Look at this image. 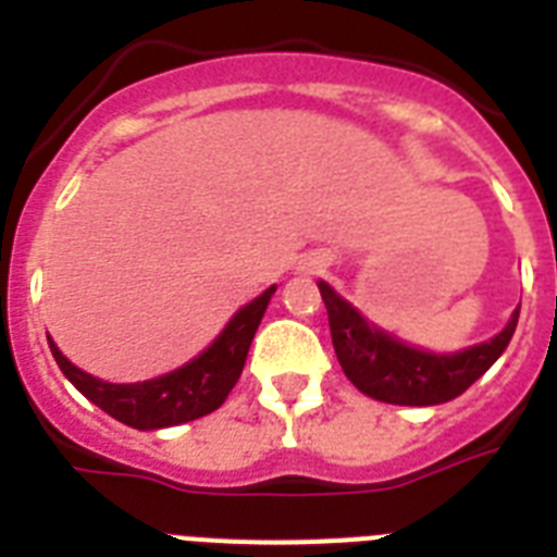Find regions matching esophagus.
I'll use <instances>...</instances> for the list:
<instances>
[{
    "mask_svg": "<svg viewBox=\"0 0 557 557\" xmlns=\"http://www.w3.org/2000/svg\"><path fill=\"white\" fill-rule=\"evenodd\" d=\"M323 265H326V260H318V262H314V265H312V269H314V271H321Z\"/></svg>",
    "mask_w": 557,
    "mask_h": 557,
    "instance_id": "34e87169",
    "label": "esophagus"
}]
</instances>
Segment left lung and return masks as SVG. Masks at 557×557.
<instances>
[{
	"label": "left lung",
	"mask_w": 557,
	"mask_h": 557,
	"mask_svg": "<svg viewBox=\"0 0 557 557\" xmlns=\"http://www.w3.org/2000/svg\"><path fill=\"white\" fill-rule=\"evenodd\" d=\"M318 288L330 314L332 347L347 379L361 393L387 405L428 407L462 396L503 356V349L509 347L520 314L518 309L506 323V330L485 344L454 356H433L424 349L407 347L387 332L370 326L323 280Z\"/></svg>",
	"instance_id": "8db88e82"
}]
</instances>
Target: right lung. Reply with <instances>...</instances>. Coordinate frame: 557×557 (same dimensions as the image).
Listing matches in <instances>:
<instances>
[{
    "instance_id": "right-lung-1",
    "label": "right lung",
    "mask_w": 557,
    "mask_h": 557,
    "mask_svg": "<svg viewBox=\"0 0 557 557\" xmlns=\"http://www.w3.org/2000/svg\"><path fill=\"white\" fill-rule=\"evenodd\" d=\"M274 292L277 286L265 288L260 297H253L251 304L243 306L222 330V335L199 358H193L190 364L159 375V379L138 381V384H109V381L95 379L81 367H74L51 338H48V347H51V356L65 379L72 381L89 401H95L103 413L129 424V428H138V431L173 428V424L193 422V419L222 407L227 393L243 375L253 332L260 326Z\"/></svg>"
}]
</instances>
